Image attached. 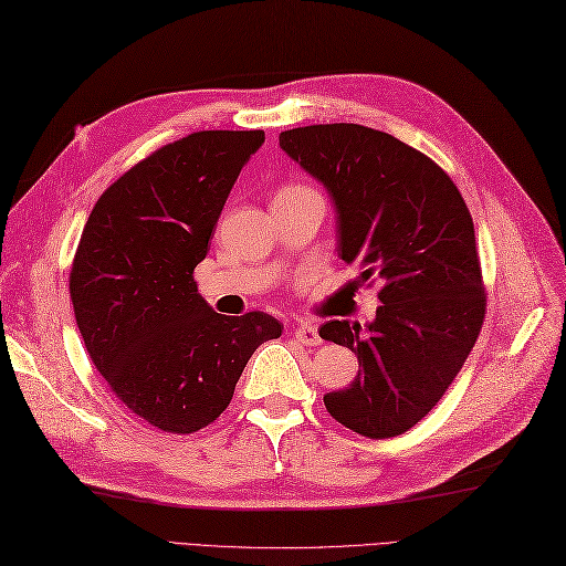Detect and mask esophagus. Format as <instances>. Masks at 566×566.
Listing matches in <instances>:
<instances>
[{"mask_svg":"<svg viewBox=\"0 0 566 566\" xmlns=\"http://www.w3.org/2000/svg\"><path fill=\"white\" fill-rule=\"evenodd\" d=\"M295 340L302 345H321V335L316 331V326L312 324H300L295 328Z\"/></svg>","mask_w":566,"mask_h":566,"instance_id":"34e87169","label":"esophagus"}]
</instances>
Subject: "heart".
I'll return each mask as SVG.
<instances>
[{"label":"heart","mask_w":566,"mask_h":566,"mask_svg":"<svg viewBox=\"0 0 566 566\" xmlns=\"http://www.w3.org/2000/svg\"><path fill=\"white\" fill-rule=\"evenodd\" d=\"M283 188H297V186H283Z\"/></svg>","instance_id":"1"}]
</instances>
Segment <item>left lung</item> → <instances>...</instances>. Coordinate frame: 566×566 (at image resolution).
I'll use <instances>...</instances> for the list:
<instances>
[{
  "label": "left lung",
  "instance_id": "8db88e82",
  "mask_svg": "<svg viewBox=\"0 0 566 566\" xmlns=\"http://www.w3.org/2000/svg\"><path fill=\"white\" fill-rule=\"evenodd\" d=\"M279 140L331 192L338 254L364 281H384L369 326L326 321L318 331L357 353L361 366L345 390L324 395V405L359 436H400L446 395L485 318L464 197L433 159L374 128L304 126Z\"/></svg>",
  "mask_w": 566,
  "mask_h": 566
}]
</instances>
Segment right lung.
Returning <instances> with one entry per match:
<instances>
[{
	"mask_svg": "<svg viewBox=\"0 0 566 566\" xmlns=\"http://www.w3.org/2000/svg\"><path fill=\"white\" fill-rule=\"evenodd\" d=\"M264 130H200L159 147L102 192L69 287L85 349L135 417L195 433L221 417L254 349L281 338L264 312L223 316L192 271Z\"/></svg>",
	"mask_w": 566,
	"mask_h": 566,
	"instance_id": "right-lung-1",
	"label": "right lung"
}]
</instances>
